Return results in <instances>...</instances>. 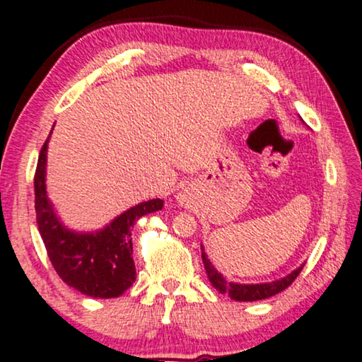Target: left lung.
I'll use <instances>...</instances> for the list:
<instances>
[{"label":"left lung","mask_w":362,"mask_h":362,"mask_svg":"<svg viewBox=\"0 0 362 362\" xmlns=\"http://www.w3.org/2000/svg\"><path fill=\"white\" fill-rule=\"evenodd\" d=\"M200 250H202V262H204L206 276H209L211 286H214L216 291H220L221 295H228L231 300L235 301H258V300H267V298L278 295V293L286 290V288L295 281L303 267H305V264H300V267L293 269L290 274H286V276L279 279H274V281L250 283V285H247V283L226 281L223 274H221L218 269L211 264L209 255L205 253L204 245H200Z\"/></svg>","instance_id":"left-lung-1"}]
</instances>
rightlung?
<instances>
[{
    "mask_svg": "<svg viewBox=\"0 0 362 362\" xmlns=\"http://www.w3.org/2000/svg\"><path fill=\"white\" fill-rule=\"evenodd\" d=\"M51 137V134H49ZM41 148L35 175V209L41 238L62 281L86 296L117 298L136 281L131 228L147 214L162 210L163 200L137 204L94 231H77L62 223L47 197V142Z\"/></svg>",
    "mask_w": 362,
    "mask_h": 362,
    "instance_id": "add662e5",
    "label": "right lung"
}]
</instances>
